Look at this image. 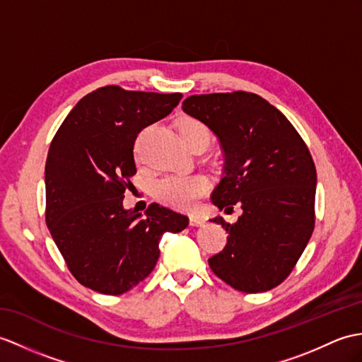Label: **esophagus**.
Masks as SVG:
<instances>
[{
    "label": "esophagus",
    "instance_id": "esophagus-1",
    "mask_svg": "<svg viewBox=\"0 0 362 362\" xmlns=\"http://www.w3.org/2000/svg\"><path fill=\"white\" fill-rule=\"evenodd\" d=\"M189 223H191L192 226H200V225L205 223V219H204V217H202V216L192 214V216L189 217Z\"/></svg>",
    "mask_w": 362,
    "mask_h": 362
}]
</instances>
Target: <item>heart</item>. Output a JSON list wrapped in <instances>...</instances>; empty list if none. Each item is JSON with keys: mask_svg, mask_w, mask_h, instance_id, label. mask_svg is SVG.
<instances>
[{"mask_svg": "<svg viewBox=\"0 0 362 362\" xmlns=\"http://www.w3.org/2000/svg\"><path fill=\"white\" fill-rule=\"evenodd\" d=\"M177 129L185 145L197 136L208 137L205 126L194 119H183ZM208 187V180L204 175H168V177L156 182L154 196L165 205L189 209L205 194Z\"/></svg>", "mask_w": 362, "mask_h": 362, "instance_id": "b5f03b06", "label": "heart"}]
</instances>
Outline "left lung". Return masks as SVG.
Returning a JSON list of instances; mask_svg holds the SVG:
<instances>
[{
	"mask_svg": "<svg viewBox=\"0 0 362 362\" xmlns=\"http://www.w3.org/2000/svg\"><path fill=\"white\" fill-rule=\"evenodd\" d=\"M183 112L206 124L225 154L223 177L211 200L242 208L226 245L208 259L213 273L243 293H260L287 279L315 228L316 168L287 117L251 92L191 95Z\"/></svg>",
	"mask_w": 362,
	"mask_h": 362,
	"instance_id": "obj_1",
	"label": "left lung"
}]
</instances>
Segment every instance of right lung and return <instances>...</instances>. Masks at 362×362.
<instances>
[{"mask_svg":"<svg viewBox=\"0 0 362 362\" xmlns=\"http://www.w3.org/2000/svg\"><path fill=\"white\" fill-rule=\"evenodd\" d=\"M182 94L103 86L83 97L50 143L46 223L72 276L103 295H123L154 270L163 233L188 217L151 204L145 216L124 209L140 131L170 114Z\"/></svg>","mask_w":362,"mask_h":362,"instance_id":"obj_1","label":"right lung"}]
</instances>
